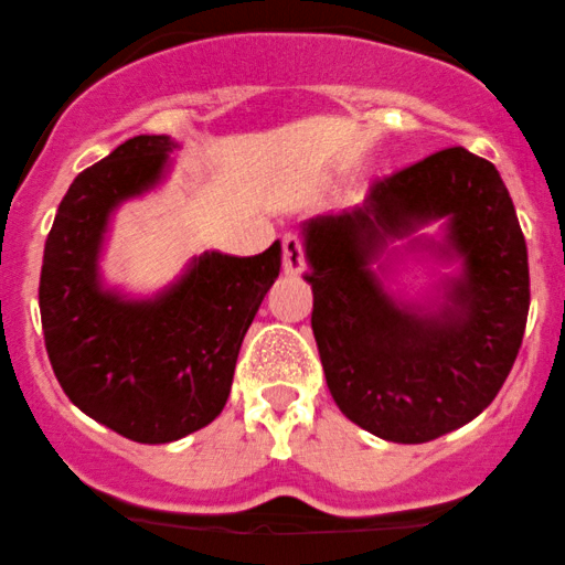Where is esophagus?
Masks as SVG:
<instances>
[{
	"label": "esophagus",
	"instance_id": "34e87169",
	"mask_svg": "<svg viewBox=\"0 0 565 565\" xmlns=\"http://www.w3.org/2000/svg\"><path fill=\"white\" fill-rule=\"evenodd\" d=\"M282 269L285 275L290 277H296L306 269L303 244H300V238L292 236V233H288V236L282 238Z\"/></svg>",
	"mask_w": 565,
	"mask_h": 565
}]
</instances>
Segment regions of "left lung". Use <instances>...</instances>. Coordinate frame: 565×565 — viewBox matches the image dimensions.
<instances>
[{
  "instance_id": "1",
  "label": "left lung",
  "mask_w": 565,
  "mask_h": 565,
  "mask_svg": "<svg viewBox=\"0 0 565 565\" xmlns=\"http://www.w3.org/2000/svg\"><path fill=\"white\" fill-rule=\"evenodd\" d=\"M443 223L438 239L416 231ZM311 329L332 399L394 444H426L478 417L507 381L530 311V267L501 173L465 148L376 181L363 204L300 225ZM408 238L405 247L393 241ZM450 266L405 299L380 277L405 253Z\"/></svg>"
}]
</instances>
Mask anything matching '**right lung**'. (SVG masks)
<instances>
[{"label":"right lung","mask_w":565,"mask_h":565,"mask_svg":"<svg viewBox=\"0 0 565 565\" xmlns=\"http://www.w3.org/2000/svg\"><path fill=\"white\" fill-rule=\"evenodd\" d=\"M173 150L168 135H139L79 173L43 248L51 369L72 405L137 444L179 441L223 413L241 342L282 265L275 241L256 256H192L150 296L104 280L114 212L163 184Z\"/></svg>","instance_id":"obj_1"}]
</instances>
